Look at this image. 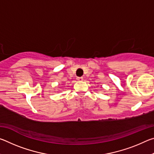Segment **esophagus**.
Segmentation results:
<instances>
[{"mask_svg":"<svg viewBox=\"0 0 154 154\" xmlns=\"http://www.w3.org/2000/svg\"><path fill=\"white\" fill-rule=\"evenodd\" d=\"M77 79L78 81H79V82H82V81L83 80V77H77Z\"/></svg>","mask_w":154,"mask_h":154,"instance_id":"1","label":"esophagus"}]
</instances>
